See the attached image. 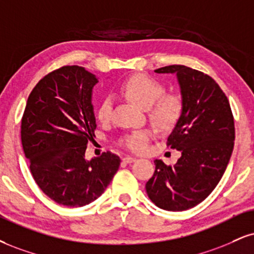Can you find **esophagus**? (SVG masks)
<instances>
[{"label": "esophagus", "instance_id": "obj_1", "mask_svg": "<svg viewBox=\"0 0 254 254\" xmlns=\"http://www.w3.org/2000/svg\"><path fill=\"white\" fill-rule=\"evenodd\" d=\"M135 161H136V157H131V156L123 157V162H125V163H132V162Z\"/></svg>", "mask_w": 254, "mask_h": 254}]
</instances>
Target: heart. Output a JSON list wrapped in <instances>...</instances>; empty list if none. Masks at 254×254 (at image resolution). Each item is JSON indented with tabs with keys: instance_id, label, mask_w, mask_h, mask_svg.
Listing matches in <instances>:
<instances>
[{
	"instance_id": "obj_1",
	"label": "heart",
	"mask_w": 254,
	"mask_h": 254,
	"mask_svg": "<svg viewBox=\"0 0 254 254\" xmlns=\"http://www.w3.org/2000/svg\"><path fill=\"white\" fill-rule=\"evenodd\" d=\"M121 92L139 108L150 109L149 116L152 124L158 129H172L181 117L183 110L181 98L175 94L163 96V85L148 75L135 74L127 78L121 85ZM111 110V99H103L97 111L98 119L100 122L109 121ZM148 139L149 133L146 131H137L125 139V145L133 151H140L145 148Z\"/></svg>"
}]
</instances>
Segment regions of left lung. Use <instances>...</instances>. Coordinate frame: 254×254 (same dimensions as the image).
<instances>
[{
    "label": "left lung",
    "mask_w": 254,
    "mask_h": 254,
    "mask_svg": "<svg viewBox=\"0 0 254 254\" xmlns=\"http://www.w3.org/2000/svg\"><path fill=\"white\" fill-rule=\"evenodd\" d=\"M175 74L183 110L168 137L181 152L174 166L155 160V173L145 185L150 200L162 209L193 208L214 190L234 146V119L230 102L214 79L183 65L155 69Z\"/></svg>",
    "instance_id": "8db88e82"
}]
</instances>
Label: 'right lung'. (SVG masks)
Masks as SVG:
<instances>
[{"mask_svg": "<svg viewBox=\"0 0 254 254\" xmlns=\"http://www.w3.org/2000/svg\"><path fill=\"white\" fill-rule=\"evenodd\" d=\"M97 82L96 74L84 67H61L33 88L21 122L24 155L35 182L66 207L97 200L121 164V158L109 151L85 158L97 127L92 104Z\"/></svg>", "mask_w": 254, "mask_h": 254, "instance_id": "obj_1", "label": "right lung"}]
</instances>
